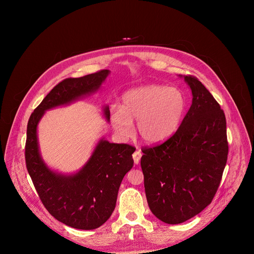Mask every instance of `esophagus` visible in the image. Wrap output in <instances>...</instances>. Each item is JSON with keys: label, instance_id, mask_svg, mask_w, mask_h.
I'll list each match as a JSON object with an SVG mask.
<instances>
[{"label": "esophagus", "instance_id": "esophagus-1", "mask_svg": "<svg viewBox=\"0 0 254 254\" xmlns=\"http://www.w3.org/2000/svg\"><path fill=\"white\" fill-rule=\"evenodd\" d=\"M132 158H133L134 164H138V162H139V160L141 158V151H140V149H138V148L136 149V151L132 155Z\"/></svg>", "mask_w": 254, "mask_h": 254}]
</instances>
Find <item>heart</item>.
Wrapping results in <instances>:
<instances>
[{
  "label": "heart",
  "instance_id": "b5f03b06",
  "mask_svg": "<svg viewBox=\"0 0 254 254\" xmlns=\"http://www.w3.org/2000/svg\"><path fill=\"white\" fill-rule=\"evenodd\" d=\"M185 97L176 87L149 85L127 91L122 107L112 111V123L122 137L133 132L132 122L143 140L158 143L169 138L177 129L185 110Z\"/></svg>",
  "mask_w": 254,
  "mask_h": 254
}]
</instances>
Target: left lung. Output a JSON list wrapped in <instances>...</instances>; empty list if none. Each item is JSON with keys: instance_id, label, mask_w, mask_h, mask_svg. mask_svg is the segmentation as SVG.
<instances>
[{"instance_id": "left-lung-1", "label": "left lung", "mask_w": 254, "mask_h": 254, "mask_svg": "<svg viewBox=\"0 0 254 254\" xmlns=\"http://www.w3.org/2000/svg\"><path fill=\"white\" fill-rule=\"evenodd\" d=\"M184 79L193 99L182 124L164 142L141 149L149 207L168 224L191 219L212 202L228 156L224 112L198 78Z\"/></svg>"}]
</instances>
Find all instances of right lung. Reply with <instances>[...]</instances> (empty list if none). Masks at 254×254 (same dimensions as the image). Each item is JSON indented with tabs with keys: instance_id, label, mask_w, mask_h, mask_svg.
<instances>
[{
	"instance_id": "1",
	"label": "right lung",
	"mask_w": 254,
	"mask_h": 254,
	"mask_svg": "<svg viewBox=\"0 0 254 254\" xmlns=\"http://www.w3.org/2000/svg\"><path fill=\"white\" fill-rule=\"evenodd\" d=\"M108 74L110 70L103 69L82 77L62 80L35 108L27 126L26 167L40 200L55 219L81 230L98 228L113 214L122 181L133 166L135 148L100 139L78 173L61 175L51 171L40 156L37 126L46 111L96 91ZM103 112L110 121L108 106Z\"/></svg>"
}]
</instances>
